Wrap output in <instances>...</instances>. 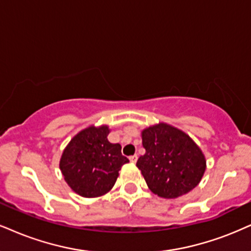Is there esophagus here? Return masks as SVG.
<instances>
[{"label":"esophagus","instance_id":"esophagus-1","mask_svg":"<svg viewBox=\"0 0 251 251\" xmlns=\"http://www.w3.org/2000/svg\"><path fill=\"white\" fill-rule=\"evenodd\" d=\"M137 158H138L137 154H134V156L129 157V160H130L131 163H136V162H137Z\"/></svg>","mask_w":251,"mask_h":251}]
</instances>
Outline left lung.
Listing matches in <instances>:
<instances>
[{
  "label": "left lung",
  "mask_w": 251,
  "mask_h": 251,
  "mask_svg": "<svg viewBox=\"0 0 251 251\" xmlns=\"http://www.w3.org/2000/svg\"><path fill=\"white\" fill-rule=\"evenodd\" d=\"M145 153L137 168L152 193L165 199L186 194L199 184L206 159L194 141L175 126L159 123L142 131Z\"/></svg>",
  "instance_id": "1"
}]
</instances>
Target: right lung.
Listing matches in <instances>:
<instances>
[{
	"mask_svg": "<svg viewBox=\"0 0 251 251\" xmlns=\"http://www.w3.org/2000/svg\"><path fill=\"white\" fill-rule=\"evenodd\" d=\"M107 126H91L78 132L65 148L59 168L65 181L83 198H95L113 188L119 171L129 162L121 145L108 141Z\"/></svg>",
	"mask_w": 251,
	"mask_h": 251,
	"instance_id": "1",
	"label": "right lung"
}]
</instances>
